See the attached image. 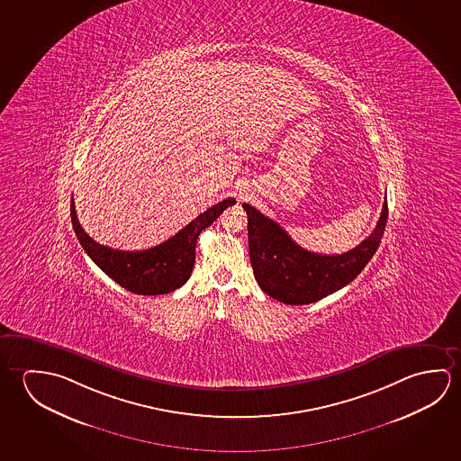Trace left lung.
Listing matches in <instances>:
<instances>
[{"label":"left lung","instance_id":"left-lung-1","mask_svg":"<svg viewBox=\"0 0 461 461\" xmlns=\"http://www.w3.org/2000/svg\"><path fill=\"white\" fill-rule=\"evenodd\" d=\"M248 213L249 256L254 276L265 294L289 305L317 303L348 285L375 256L387 221V201L373 233L344 254L323 256L303 249L276 221L256 207L242 204Z\"/></svg>","mask_w":461,"mask_h":461}]
</instances>
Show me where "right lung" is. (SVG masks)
Instances as JSON below:
<instances>
[{
  "label": "right lung",
  "instance_id": "add662e5",
  "mask_svg": "<svg viewBox=\"0 0 461 461\" xmlns=\"http://www.w3.org/2000/svg\"><path fill=\"white\" fill-rule=\"evenodd\" d=\"M234 203L233 197H228L212 205L170 240L146 250L111 249L95 241L78 223L74 199L70 201V217L85 252L109 278L130 293L158 295L172 293L188 281L196 260L199 234Z\"/></svg>",
  "mask_w": 461,
  "mask_h": 461
}]
</instances>
